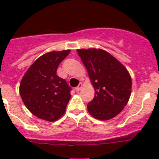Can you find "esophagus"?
I'll list each match as a JSON object with an SVG mask.
<instances>
[{
	"label": "esophagus",
	"instance_id": "34e87169",
	"mask_svg": "<svg viewBox=\"0 0 159 159\" xmlns=\"http://www.w3.org/2000/svg\"><path fill=\"white\" fill-rule=\"evenodd\" d=\"M82 83H80L79 85H78V86H77V87L75 88L76 91H79V90H81V89H82Z\"/></svg>",
	"mask_w": 159,
	"mask_h": 159
}]
</instances>
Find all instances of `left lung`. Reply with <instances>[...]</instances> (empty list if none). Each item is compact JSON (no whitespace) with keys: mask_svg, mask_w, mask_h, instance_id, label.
<instances>
[{"mask_svg":"<svg viewBox=\"0 0 159 159\" xmlns=\"http://www.w3.org/2000/svg\"><path fill=\"white\" fill-rule=\"evenodd\" d=\"M87 69L95 93L88 102V111L94 118L107 120L120 112L129 102L132 79L126 68L102 49H77Z\"/></svg>","mask_w":159,"mask_h":159,"instance_id":"8db88e82","label":"left lung"}]
</instances>
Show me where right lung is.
<instances>
[{
    "instance_id": "right-lung-1",
    "label": "right lung",
    "mask_w": 159,
    "mask_h": 159,
    "mask_svg": "<svg viewBox=\"0 0 159 159\" xmlns=\"http://www.w3.org/2000/svg\"><path fill=\"white\" fill-rule=\"evenodd\" d=\"M70 50L53 51L39 57L30 65L20 83L22 102L30 112L47 121L57 120L64 115L71 87L57 74L60 63Z\"/></svg>"
}]
</instances>
